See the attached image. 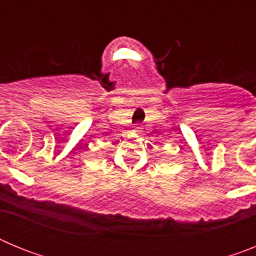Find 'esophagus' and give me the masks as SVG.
Instances as JSON below:
<instances>
[{"label": "esophagus", "mask_w": 256, "mask_h": 256, "mask_svg": "<svg viewBox=\"0 0 256 256\" xmlns=\"http://www.w3.org/2000/svg\"><path fill=\"white\" fill-rule=\"evenodd\" d=\"M136 132H141V126L140 124H137V126H136Z\"/></svg>", "instance_id": "obj_1"}]
</instances>
